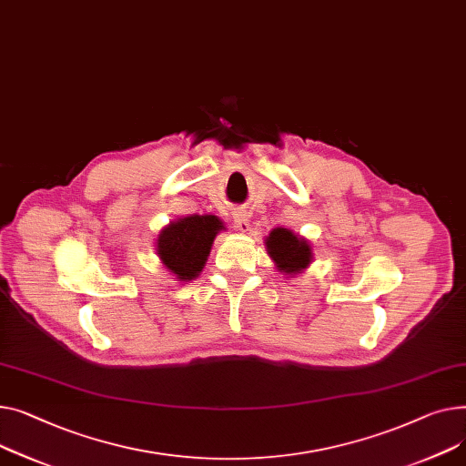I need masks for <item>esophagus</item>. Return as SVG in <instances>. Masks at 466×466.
Segmentation results:
<instances>
[{"mask_svg":"<svg viewBox=\"0 0 466 466\" xmlns=\"http://www.w3.org/2000/svg\"><path fill=\"white\" fill-rule=\"evenodd\" d=\"M233 222H235V228L238 229V231H242V233H246L250 229V218H248V214L246 212H235V216H233Z\"/></svg>","mask_w":466,"mask_h":466,"instance_id":"1","label":"esophagus"}]
</instances>
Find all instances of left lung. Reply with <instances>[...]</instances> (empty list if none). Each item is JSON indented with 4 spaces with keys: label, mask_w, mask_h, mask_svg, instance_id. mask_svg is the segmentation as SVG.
<instances>
[{
    "label": "left lung",
    "mask_w": 466,
    "mask_h": 466,
    "mask_svg": "<svg viewBox=\"0 0 466 466\" xmlns=\"http://www.w3.org/2000/svg\"><path fill=\"white\" fill-rule=\"evenodd\" d=\"M268 258L286 277H295L310 267L314 254L310 242L286 228H275L265 238Z\"/></svg>",
    "instance_id": "obj_1"
}]
</instances>
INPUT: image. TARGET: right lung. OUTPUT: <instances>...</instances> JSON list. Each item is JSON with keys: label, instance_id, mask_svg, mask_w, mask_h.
<instances>
[{"label": "right lung", "instance_id": "1", "mask_svg": "<svg viewBox=\"0 0 466 466\" xmlns=\"http://www.w3.org/2000/svg\"><path fill=\"white\" fill-rule=\"evenodd\" d=\"M222 229L226 228L218 216H182L159 231L156 254L178 282L196 280L205 268L216 235Z\"/></svg>", "mask_w": 466, "mask_h": 466}]
</instances>
